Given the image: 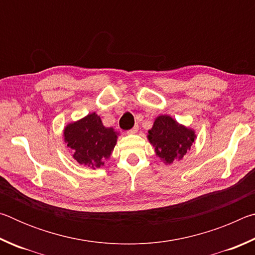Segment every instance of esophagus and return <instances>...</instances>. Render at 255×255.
<instances>
[{
    "mask_svg": "<svg viewBox=\"0 0 255 255\" xmlns=\"http://www.w3.org/2000/svg\"><path fill=\"white\" fill-rule=\"evenodd\" d=\"M137 131H138V126H135V127H132L130 130H128L127 133H129V135H133V133H136Z\"/></svg>",
    "mask_w": 255,
    "mask_h": 255,
    "instance_id": "1",
    "label": "esophagus"
}]
</instances>
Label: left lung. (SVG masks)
Masks as SVG:
<instances>
[{
    "mask_svg": "<svg viewBox=\"0 0 255 255\" xmlns=\"http://www.w3.org/2000/svg\"><path fill=\"white\" fill-rule=\"evenodd\" d=\"M196 138L195 129L179 124L169 115H161L155 118L147 135L155 154L164 164L181 161L189 153Z\"/></svg>",
    "mask_w": 255,
    "mask_h": 255,
    "instance_id": "1",
    "label": "left lung"
}]
</instances>
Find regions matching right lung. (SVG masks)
<instances>
[{"mask_svg":"<svg viewBox=\"0 0 255 255\" xmlns=\"http://www.w3.org/2000/svg\"><path fill=\"white\" fill-rule=\"evenodd\" d=\"M64 141L72 149V157L81 164L98 169L111 156L119 132L105 127L100 116L89 114L76 122L67 124L63 131Z\"/></svg>","mask_w":255,"mask_h":255,"instance_id":"1","label":"right lung"}]
</instances>
